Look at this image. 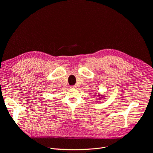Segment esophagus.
Returning a JSON list of instances; mask_svg holds the SVG:
<instances>
[{
  "label": "esophagus",
  "instance_id": "obj_1",
  "mask_svg": "<svg viewBox=\"0 0 153 153\" xmlns=\"http://www.w3.org/2000/svg\"><path fill=\"white\" fill-rule=\"evenodd\" d=\"M76 85H71V88H76Z\"/></svg>",
  "mask_w": 153,
  "mask_h": 153
}]
</instances>
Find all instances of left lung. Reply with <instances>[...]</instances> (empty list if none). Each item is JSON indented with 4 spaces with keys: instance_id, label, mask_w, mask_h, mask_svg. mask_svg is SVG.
Returning a JSON list of instances; mask_svg holds the SVG:
<instances>
[{
    "instance_id": "obj_1",
    "label": "left lung",
    "mask_w": 153,
    "mask_h": 153,
    "mask_svg": "<svg viewBox=\"0 0 153 153\" xmlns=\"http://www.w3.org/2000/svg\"><path fill=\"white\" fill-rule=\"evenodd\" d=\"M99 96H100V95H99Z\"/></svg>"
}]
</instances>
